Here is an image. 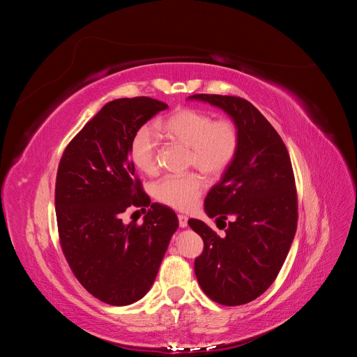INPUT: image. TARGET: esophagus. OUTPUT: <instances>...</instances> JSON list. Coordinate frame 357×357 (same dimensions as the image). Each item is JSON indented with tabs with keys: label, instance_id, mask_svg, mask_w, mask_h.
<instances>
[{
	"label": "esophagus",
	"instance_id": "1",
	"mask_svg": "<svg viewBox=\"0 0 357 357\" xmlns=\"http://www.w3.org/2000/svg\"><path fill=\"white\" fill-rule=\"evenodd\" d=\"M188 220H189L188 215L178 214V225H180V228H186V226H188Z\"/></svg>",
	"mask_w": 357,
	"mask_h": 357
}]
</instances>
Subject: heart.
Listing matches in <instances>:
<instances>
[{"mask_svg":"<svg viewBox=\"0 0 357 357\" xmlns=\"http://www.w3.org/2000/svg\"><path fill=\"white\" fill-rule=\"evenodd\" d=\"M159 129L171 142L189 147L188 165L198 168L205 177L219 178L229 168L240 144L238 129L228 119L214 121L213 116L197 109H177L160 121ZM158 138L152 128L142 126L129 146L132 164L144 174L158 171ZM204 183L198 174L168 176L159 180L155 198L176 210L195 207Z\"/></svg>","mask_w":357,"mask_h":357,"instance_id":"obj_1","label":"heart"}]
</instances>
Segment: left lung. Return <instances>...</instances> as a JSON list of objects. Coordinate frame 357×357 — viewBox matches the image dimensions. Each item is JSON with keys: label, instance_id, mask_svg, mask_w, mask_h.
Masks as SVG:
<instances>
[{"label": "left lung", "instance_id": "obj_1", "mask_svg": "<svg viewBox=\"0 0 357 357\" xmlns=\"http://www.w3.org/2000/svg\"><path fill=\"white\" fill-rule=\"evenodd\" d=\"M228 114L240 144L229 168L204 201L208 218L225 228L219 236L202 220L189 226L204 241L195 274L204 294L222 305H243L261 296L282 269L295 238L298 199L290 158L282 137L256 107L238 96L197 93ZM229 218L228 225L224 220Z\"/></svg>", "mask_w": 357, "mask_h": 357}]
</instances>
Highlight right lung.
I'll return each mask as SVG.
<instances>
[{"instance_id":"1","label":"right lung","mask_w":357,"mask_h":357,"mask_svg":"<svg viewBox=\"0 0 357 357\" xmlns=\"http://www.w3.org/2000/svg\"><path fill=\"white\" fill-rule=\"evenodd\" d=\"M168 109L147 96L107 102L63 152L55 189L62 252L75 278L105 304L122 307L152 287L172 234L176 213L150 204L129 155L134 134ZM131 204L151 205L143 225H125Z\"/></svg>"}]
</instances>
